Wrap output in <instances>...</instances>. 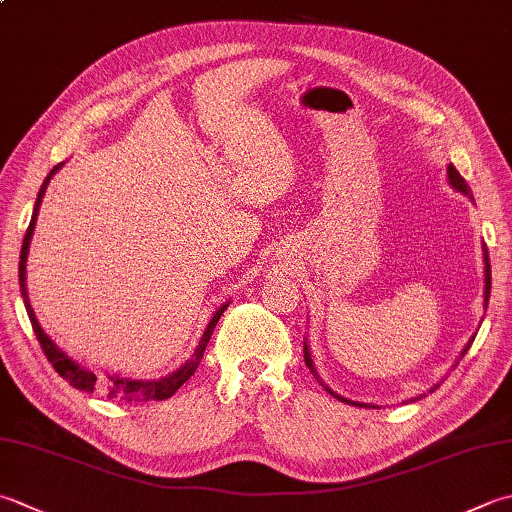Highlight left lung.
I'll return each instance as SVG.
<instances>
[{"label":"left lung","mask_w":512,"mask_h":512,"mask_svg":"<svg viewBox=\"0 0 512 512\" xmlns=\"http://www.w3.org/2000/svg\"><path fill=\"white\" fill-rule=\"evenodd\" d=\"M448 179H450V184H453V188H457L459 190V193H464V195H468L470 199H473V193H470V186L466 184V179L462 177V175H459L457 173V168L453 166V164H450L448 166ZM484 262H486V290H484V302L488 304V297H490V259H488V248L484 246ZM475 342V337H470V342L466 344V348L462 350V357L468 353V348H470V344H473ZM304 359H306V366L310 368V373H313L315 377H317V373H315V368H313V362H310V355H308V346H304ZM459 364V362H457ZM457 364L453 366V368H457ZM317 382L319 384H322V379H319L317 377ZM324 386V384H322ZM326 390H328V393L330 395H333V397H337V399H342V402H346V404H353V406H364V404H357V402H350V399H344V397H339V395H335L333 393V390H330L328 386H324Z\"/></svg>","instance_id":"8db88e82"}]
</instances>
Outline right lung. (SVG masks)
<instances>
[{
	"label": "right lung",
	"mask_w": 512,
	"mask_h": 512,
	"mask_svg": "<svg viewBox=\"0 0 512 512\" xmlns=\"http://www.w3.org/2000/svg\"><path fill=\"white\" fill-rule=\"evenodd\" d=\"M62 166V164H59ZM55 166L53 170H50L46 182L42 184V188H39V195H37V202H35V210H33V217H30V224H28V230L24 235V244H22V253H19V288H22V297H24V304H26V313L30 317V324H33V330L37 335V342L39 346H42L44 355L50 364H53V368L59 373V377H64L66 382L77 388V390H84V393H106L110 399H122V402H162V399H168L173 397L177 393L179 386H184V382H188L190 375L195 373L199 362H202L204 357V350H206V344L210 342V335H213V328L215 324L219 322V317H222V313L226 310V306H222L217 310V313L213 315V319H210V324L206 328V333L202 337V342H199L195 355L188 359V362L177 370V373L168 375L164 379H157V382H142V379H126V377H113L110 375L108 379H102L97 377L95 373H90V370L82 368L79 364H75L73 359H70L68 355H64L62 350H59L53 342H50L48 335L42 330V326L37 324L35 319V313L33 308H30L28 304V293H26V255H28V246H30V237H33V228H35V219H37V210H39V204H42V197L46 193V186L50 182V177H53L57 173Z\"/></svg>",
	"instance_id": "add662e5"
}]
</instances>
